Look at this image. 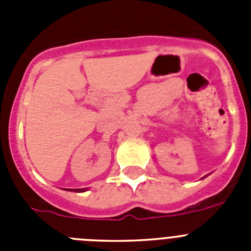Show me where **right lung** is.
<instances>
[{
    "mask_svg": "<svg viewBox=\"0 0 251 251\" xmlns=\"http://www.w3.org/2000/svg\"><path fill=\"white\" fill-rule=\"evenodd\" d=\"M73 191V190H72ZM75 192H83V191H85V188H77V190H74Z\"/></svg>",
    "mask_w": 251,
    "mask_h": 251,
    "instance_id": "1",
    "label": "right lung"
}]
</instances>
